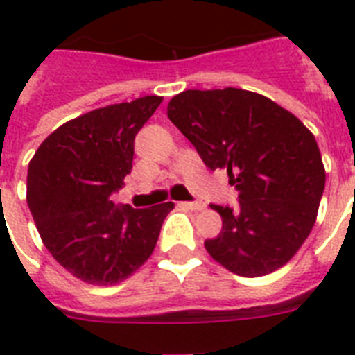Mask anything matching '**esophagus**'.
Returning a JSON list of instances; mask_svg holds the SVG:
<instances>
[{"mask_svg": "<svg viewBox=\"0 0 355 355\" xmlns=\"http://www.w3.org/2000/svg\"><path fill=\"white\" fill-rule=\"evenodd\" d=\"M184 208L188 210H202L205 208V202L202 200H188V202H182Z\"/></svg>", "mask_w": 355, "mask_h": 355, "instance_id": "34e87169", "label": "esophagus"}]
</instances>
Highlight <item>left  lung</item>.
Returning a JSON list of instances; mask_svg holds the SVG:
<instances>
[{"label": "left lung", "mask_w": 355, "mask_h": 355, "mask_svg": "<svg viewBox=\"0 0 355 355\" xmlns=\"http://www.w3.org/2000/svg\"><path fill=\"white\" fill-rule=\"evenodd\" d=\"M167 118L237 189L236 208L211 205L223 217L221 234L205 241L211 258L248 278L286 265L311 232L324 191L313 134L269 97L239 88L182 92Z\"/></svg>", "instance_id": "left-lung-1"}]
</instances>
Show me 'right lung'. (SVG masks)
<instances>
[{
	"mask_svg": "<svg viewBox=\"0 0 355 355\" xmlns=\"http://www.w3.org/2000/svg\"><path fill=\"white\" fill-rule=\"evenodd\" d=\"M162 97L97 108L64 123L29 162L27 205L42 241L88 284H118L155 250L173 202L130 208L112 195L132 169L134 138Z\"/></svg>",
	"mask_w": 355,
	"mask_h": 355,
	"instance_id": "1",
	"label": "right lung"
}]
</instances>
